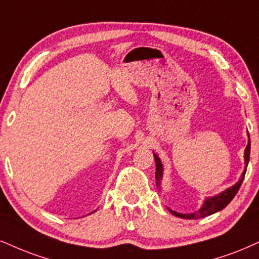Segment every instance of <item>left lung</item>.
<instances>
[{
  "label": "left lung",
  "instance_id": "1",
  "mask_svg": "<svg viewBox=\"0 0 259 259\" xmlns=\"http://www.w3.org/2000/svg\"><path fill=\"white\" fill-rule=\"evenodd\" d=\"M250 151H251V140H250V136H248V144L246 146V150H245V163H246V167L248 164V161H250ZM154 156H155V162H156V173H155L156 185L161 188V186H159V183H161L162 174H163V165H162L161 159L157 157V155H154ZM245 174H246V168H245L244 173L241 174V179L234 185V186L228 188V190L223 191L222 193L218 194V196L207 198L205 202H204L203 206L199 209V211H197L194 213H179V212L173 211V210H170V209H169V211L173 213V215L178 216V218L188 219V220L202 219V218H205V216L212 215V213L220 211V210H222L223 207H226L229 203H231V200L235 197V194L238 193L239 188H240V186H241L242 180H244V178H245Z\"/></svg>",
  "mask_w": 259,
  "mask_h": 259
}]
</instances>
